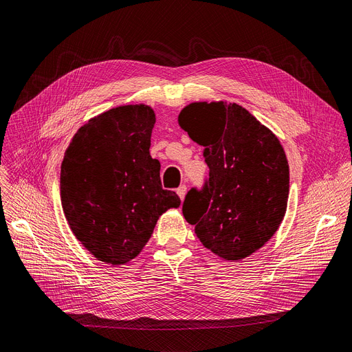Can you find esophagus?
<instances>
[{"instance_id":"esophagus-1","label":"esophagus","mask_w":352,"mask_h":352,"mask_svg":"<svg viewBox=\"0 0 352 352\" xmlns=\"http://www.w3.org/2000/svg\"><path fill=\"white\" fill-rule=\"evenodd\" d=\"M186 190H188V188H186V185H180L177 189H176V193L179 195V198L184 201V198H185V195H186Z\"/></svg>"}]
</instances>
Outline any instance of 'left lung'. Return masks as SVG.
<instances>
[{"mask_svg":"<svg viewBox=\"0 0 352 352\" xmlns=\"http://www.w3.org/2000/svg\"><path fill=\"white\" fill-rule=\"evenodd\" d=\"M179 125L204 146L209 167L204 186L186 193L184 217L217 256H251L286 214L289 164L282 144L236 104L193 102L182 109Z\"/></svg>","mask_w":352,"mask_h":352,"instance_id":"left-lung-1","label":"left lung"}]
</instances>
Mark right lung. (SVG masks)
I'll return each mask as SVG.
<instances>
[{
    "instance_id": "right-lung-1",
    "label": "right lung",
    "mask_w": 352,
    "mask_h": 352,
    "mask_svg": "<svg viewBox=\"0 0 352 352\" xmlns=\"http://www.w3.org/2000/svg\"><path fill=\"white\" fill-rule=\"evenodd\" d=\"M156 122L147 105L112 108L89 120L70 142L60 168V199L70 230L104 263L135 258L159 217L180 205L162 188L160 163L150 156Z\"/></svg>"
}]
</instances>
